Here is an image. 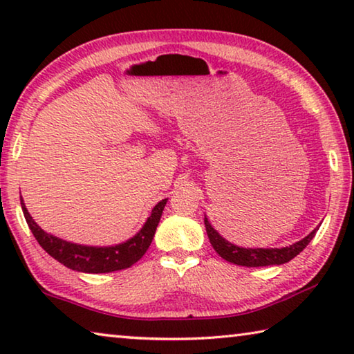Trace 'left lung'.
I'll use <instances>...</instances> for the list:
<instances>
[{"mask_svg": "<svg viewBox=\"0 0 354 354\" xmlns=\"http://www.w3.org/2000/svg\"><path fill=\"white\" fill-rule=\"evenodd\" d=\"M205 226L209 237V242L214 247V250L223 257L225 261L236 263V266L242 267H266V266H281L292 261L297 254L308 247V243L313 241L315 232L319 227H315L313 232L298 241L295 243L289 245V247L283 248H243L237 247V245L227 242L225 237L218 234L217 230H214L212 225L209 223L207 217L205 215Z\"/></svg>", "mask_w": 354, "mask_h": 354, "instance_id": "1", "label": "left lung"}]
</instances>
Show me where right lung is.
Instances as JSON below:
<instances>
[{
    "mask_svg": "<svg viewBox=\"0 0 354 354\" xmlns=\"http://www.w3.org/2000/svg\"><path fill=\"white\" fill-rule=\"evenodd\" d=\"M167 200L169 198L159 201L153 207L151 215L147 218L142 230L136 236L128 239L127 242L111 245V247H88V245L67 242L64 239L48 234L32 220L31 214L28 212L25 203H23V198H20L29 230L32 231L35 241L40 243V247L51 257H55L56 261L64 263L65 267L82 273L117 272L128 268L139 261L153 242L156 227L159 225Z\"/></svg>",
    "mask_w": 354,
    "mask_h": 354,
    "instance_id": "right-lung-1",
    "label": "right lung"
}]
</instances>
